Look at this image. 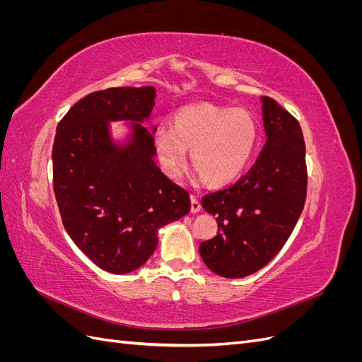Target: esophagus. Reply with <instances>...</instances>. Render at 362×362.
Here are the masks:
<instances>
[{
    "label": "esophagus",
    "mask_w": 362,
    "mask_h": 362,
    "mask_svg": "<svg viewBox=\"0 0 362 362\" xmlns=\"http://www.w3.org/2000/svg\"><path fill=\"white\" fill-rule=\"evenodd\" d=\"M190 199H192V208H190L192 213H193V214L199 213V211H201V208H202V205H201V202L198 201V198H196L194 194H192V196H190Z\"/></svg>",
    "instance_id": "34e87169"
}]
</instances>
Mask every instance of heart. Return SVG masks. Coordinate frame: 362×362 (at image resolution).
Listing matches in <instances>:
<instances>
[{
    "mask_svg": "<svg viewBox=\"0 0 362 362\" xmlns=\"http://www.w3.org/2000/svg\"><path fill=\"white\" fill-rule=\"evenodd\" d=\"M154 141L161 166L170 177L178 175L187 148H192V163L202 178L221 185L246 169L257 149L258 128L242 108L194 104L175 115L173 127L158 125Z\"/></svg>",
    "mask_w": 362,
    "mask_h": 362,
    "instance_id": "b5f03b06",
    "label": "heart"
}]
</instances>
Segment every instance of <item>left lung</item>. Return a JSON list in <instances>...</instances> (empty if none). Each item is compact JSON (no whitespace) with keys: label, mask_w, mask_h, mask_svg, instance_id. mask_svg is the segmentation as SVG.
<instances>
[{"label":"left lung","mask_w":362,"mask_h":362,"mask_svg":"<svg viewBox=\"0 0 362 362\" xmlns=\"http://www.w3.org/2000/svg\"><path fill=\"white\" fill-rule=\"evenodd\" d=\"M266 145L254 166L231 187L206 194L202 206L221 233L199 245L205 266L223 278H245L282 249L303 210L305 141L298 120L261 96Z\"/></svg>","instance_id":"left-lung-1"}]
</instances>
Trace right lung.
<instances>
[{
    "instance_id": "add662e5",
    "label": "right lung",
    "mask_w": 362,
    "mask_h": 362,
    "mask_svg": "<svg viewBox=\"0 0 362 362\" xmlns=\"http://www.w3.org/2000/svg\"><path fill=\"white\" fill-rule=\"evenodd\" d=\"M157 89L112 87L84 96L57 125L54 193L72 242L115 275L141 267L158 231L190 211V196L157 166L151 115ZM122 122L126 136H112Z\"/></svg>"
}]
</instances>
